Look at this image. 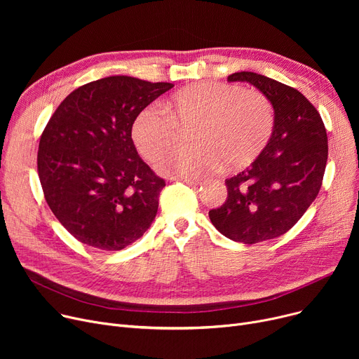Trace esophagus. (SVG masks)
<instances>
[{"instance_id": "esophagus-1", "label": "esophagus", "mask_w": 359, "mask_h": 359, "mask_svg": "<svg viewBox=\"0 0 359 359\" xmlns=\"http://www.w3.org/2000/svg\"><path fill=\"white\" fill-rule=\"evenodd\" d=\"M180 180L183 183L191 184V186H198V184L202 183V179H195V177H180Z\"/></svg>"}]
</instances>
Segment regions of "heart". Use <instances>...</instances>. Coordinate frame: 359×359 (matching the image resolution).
Segmentation results:
<instances>
[{
	"label": "heart",
	"mask_w": 359,
	"mask_h": 359,
	"mask_svg": "<svg viewBox=\"0 0 359 359\" xmlns=\"http://www.w3.org/2000/svg\"><path fill=\"white\" fill-rule=\"evenodd\" d=\"M187 126H192L194 144L161 158V173L196 177L221 164L229 170L250 165L273 135L275 115L271 102L256 90L202 81L173 93L165 110L144 107L132 125V140L147 160L156 161L177 142L180 128Z\"/></svg>",
	"instance_id": "heart-1"
}]
</instances>
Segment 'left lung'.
Here are the masks:
<instances>
[{
    "label": "left lung",
    "instance_id": "left-lung-1",
    "mask_svg": "<svg viewBox=\"0 0 359 359\" xmlns=\"http://www.w3.org/2000/svg\"><path fill=\"white\" fill-rule=\"evenodd\" d=\"M227 81L253 84L275 110L268 147L225 180L227 199L210 211L222 236L255 244L285 234L316 199L327 161V134L317 109L294 87L250 71L234 72Z\"/></svg>",
    "mask_w": 359,
    "mask_h": 359
}]
</instances>
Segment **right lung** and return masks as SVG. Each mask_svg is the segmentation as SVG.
Returning <instances> with one entry per match:
<instances>
[{
    "label": "right lung",
    "instance_id": "right-lung-1",
    "mask_svg": "<svg viewBox=\"0 0 359 359\" xmlns=\"http://www.w3.org/2000/svg\"><path fill=\"white\" fill-rule=\"evenodd\" d=\"M172 87L128 75L91 81L69 93L45 126L37 151L45 199L87 246L122 250L156 218L165 182L138 156L132 125Z\"/></svg>",
    "mask_w": 359,
    "mask_h": 359
}]
</instances>
